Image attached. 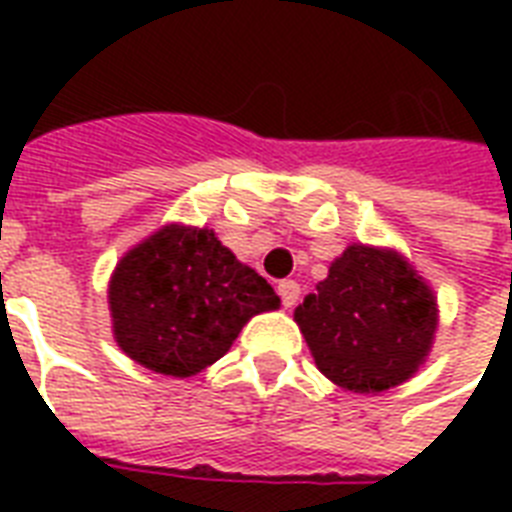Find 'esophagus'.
<instances>
[{
    "label": "esophagus",
    "mask_w": 512,
    "mask_h": 512,
    "mask_svg": "<svg viewBox=\"0 0 512 512\" xmlns=\"http://www.w3.org/2000/svg\"><path fill=\"white\" fill-rule=\"evenodd\" d=\"M279 295H281V303H284V308H295L297 300H300V284L292 279L279 281Z\"/></svg>",
    "instance_id": "esophagus-1"
}]
</instances>
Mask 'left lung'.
I'll list each match as a JSON object with an SVG mask.
<instances>
[{
  "label": "left lung",
  "instance_id": "1",
  "mask_svg": "<svg viewBox=\"0 0 512 512\" xmlns=\"http://www.w3.org/2000/svg\"><path fill=\"white\" fill-rule=\"evenodd\" d=\"M319 372L337 388L382 393L412 380L433 350L436 292L393 247L348 244L295 308Z\"/></svg>",
  "mask_w": 512,
  "mask_h": 512
}]
</instances>
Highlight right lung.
Masks as SVG:
<instances>
[{"label": "right lung", "mask_w": 512, "mask_h": 512, "mask_svg": "<svg viewBox=\"0 0 512 512\" xmlns=\"http://www.w3.org/2000/svg\"><path fill=\"white\" fill-rule=\"evenodd\" d=\"M279 305L271 284L207 225H162L124 252L108 281L116 345L180 380L223 358L252 316Z\"/></svg>", "instance_id": "add662e5"}]
</instances>
